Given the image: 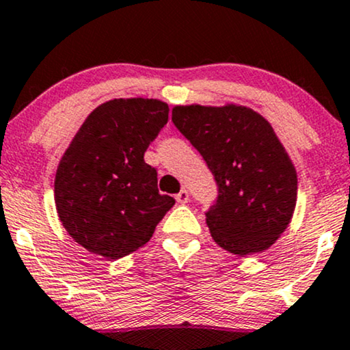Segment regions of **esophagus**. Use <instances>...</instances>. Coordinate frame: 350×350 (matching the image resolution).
Wrapping results in <instances>:
<instances>
[{
  "mask_svg": "<svg viewBox=\"0 0 350 350\" xmlns=\"http://www.w3.org/2000/svg\"><path fill=\"white\" fill-rule=\"evenodd\" d=\"M176 200H178V204H180V205H186L189 202L187 191H180L179 193H176Z\"/></svg>",
  "mask_w": 350,
  "mask_h": 350,
  "instance_id": "obj_1",
  "label": "esophagus"
}]
</instances>
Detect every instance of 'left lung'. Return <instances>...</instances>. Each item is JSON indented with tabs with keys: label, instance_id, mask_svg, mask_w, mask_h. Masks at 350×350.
Wrapping results in <instances>:
<instances>
[{
	"label": "left lung",
	"instance_id": "left-lung-1",
	"mask_svg": "<svg viewBox=\"0 0 350 350\" xmlns=\"http://www.w3.org/2000/svg\"><path fill=\"white\" fill-rule=\"evenodd\" d=\"M172 124L200 153L218 196L205 212L223 250L250 256L271 247L297 204V172L258 112L243 106L172 109Z\"/></svg>",
	"mask_w": 350,
	"mask_h": 350
}]
</instances>
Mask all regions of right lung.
I'll return each instance as SVG.
<instances>
[{
    "mask_svg": "<svg viewBox=\"0 0 350 350\" xmlns=\"http://www.w3.org/2000/svg\"><path fill=\"white\" fill-rule=\"evenodd\" d=\"M167 104L113 99L75 135L55 176V204L68 234L92 254L120 259L150 241L176 200L158 191L145 151L167 124Z\"/></svg>",
    "mask_w": 350,
    "mask_h": 350,
    "instance_id": "obj_1",
    "label": "right lung"
}]
</instances>
